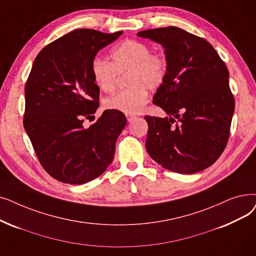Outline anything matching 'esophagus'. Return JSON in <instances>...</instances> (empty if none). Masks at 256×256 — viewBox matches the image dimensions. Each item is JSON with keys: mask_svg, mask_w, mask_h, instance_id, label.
Masks as SVG:
<instances>
[{"mask_svg": "<svg viewBox=\"0 0 256 256\" xmlns=\"http://www.w3.org/2000/svg\"><path fill=\"white\" fill-rule=\"evenodd\" d=\"M136 118V116L135 115H132V114H126V119H128V122H130V121H132Z\"/></svg>", "mask_w": 256, "mask_h": 256, "instance_id": "34e87169", "label": "esophagus"}]
</instances>
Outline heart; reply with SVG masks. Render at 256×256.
<instances>
[{"instance_id": "b5f03b06", "label": "heart", "mask_w": 256, "mask_h": 256, "mask_svg": "<svg viewBox=\"0 0 256 256\" xmlns=\"http://www.w3.org/2000/svg\"><path fill=\"white\" fill-rule=\"evenodd\" d=\"M110 62L95 58L92 64L93 80L104 93L114 91L118 73L128 74L126 90L120 91L106 100V106L126 114H137L148 102V90H157L164 82L166 62L160 54L152 53L148 44L126 40L110 53Z\"/></svg>"}]
</instances>
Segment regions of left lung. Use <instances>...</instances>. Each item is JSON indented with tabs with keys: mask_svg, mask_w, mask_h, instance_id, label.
<instances>
[{
	"mask_svg": "<svg viewBox=\"0 0 256 256\" xmlns=\"http://www.w3.org/2000/svg\"><path fill=\"white\" fill-rule=\"evenodd\" d=\"M161 44L166 60L164 82L152 102L170 117L146 116V150L162 168L194 174L212 165L223 152L234 112L225 62L210 44L178 27L137 33ZM174 118L180 122L174 128Z\"/></svg>",
	"mask_w": 256,
	"mask_h": 256,
	"instance_id": "8db88e82",
	"label": "left lung"
}]
</instances>
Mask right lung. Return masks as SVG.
Here are the masks:
<instances>
[{
  "mask_svg": "<svg viewBox=\"0 0 256 256\" xmlns=\"http://www.w3.org/2000/svg\"><path fill=\"white\" fill-rule=\"evenodd\" d=\"M124 31L77 29L44 48L25 88L24 128L42 168L54 179L84 184L113 162L115 144L126 126L124 113L106 110L84 128L99 106L92 64L99 50Z\"/></svg>",
  "mask_w": 256,
  "mask_h": 256,
  "instance_id": "add662e5",
  "label": "right lung"
}]
</instances>
